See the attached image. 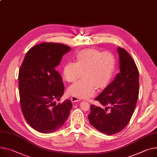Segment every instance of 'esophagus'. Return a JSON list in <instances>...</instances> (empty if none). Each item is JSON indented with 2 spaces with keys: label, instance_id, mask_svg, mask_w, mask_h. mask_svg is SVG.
Returning a JSON list of instances; mask_svg holds the SVG:
<instances>
[{
  "label": "esophagus",
  "instance_id": "1",
  "mask_svg": "<svg viewBox=\"0 0 157 157\" xmlns=\"http://www.w3.org/2000/svg\"><path fill=\"white\" fill-rule=\"evenodd\" d=\"M81 98H78V97L72 96V97L71 98V101H72L73 103H75V102H77V101H81Z\"/></svg>",
  "mask_w": 157,
  "mask_h": 157
}]
</instances>
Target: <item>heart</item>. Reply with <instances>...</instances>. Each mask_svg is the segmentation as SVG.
Returning <instances> with one entry per match:
<instances>
[{"label": "heart", "mask_w": 157, "mask_h": 157, "mask_svg": "<svg viewBox=\"0 0 157 157\" xmlns=\"http://www.w3.org/2000/svg\"><path fill=\"white\" fill-rule=\"evenodd\" d=\"M116 67V59L109 51L101 52L96 49L79 51L75 62H68L63 67L65 80L73 82L84 76L69 88L70 95L78 98H88L96 93V86H106L110 82Z\"/></svg>", "instance_id": "heart-1"}]
</instances>
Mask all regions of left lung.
<instances>
[{"mask_svg":"<svg viewBox=\"0 0 157 157\" xmlns=\"http://www.w3.org/2000/svg\"><path fill=\"white\" fill-rule=\"evenodd\" d=\"M118 52L120 73L94 99L106 108L91 105L88 115L91 124L107 135L119 133L130 122L139 94V73L135 61L124 49L119 47Z\"/></svg>","mask_w":157,"mask_h":157,"instance_id":"obj_1","label":"left lung"}]
</instances>
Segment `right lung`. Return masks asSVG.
<instances>
[{"mask_svg":"<svg viewBox=\"0 0 157 157\" xmlns=\"http://www.w3.org/2000/svg\"><path fill=\"white\" fill-rule=\"evenodd\" d=\"M71 48L43 42L26 53L19 71V90L23 115L42 133L56 132L64 124L73 107L69 99L56 105L64 94L62 77L56 67Z\"/></svg>","mask_w":157,"mask_h":157,"instance_id":"right-lung-1","label":"right lung"}]
</instances>
